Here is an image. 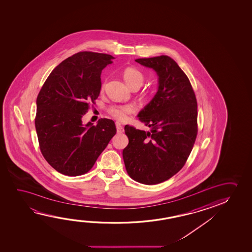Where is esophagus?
Here are the masks:
<instances>
[{"label":"esophagus","instance_id":"34e87169","mask_svg":"<svg viewBox=\"0 0 252 252\" xmlns=\"http://www.w3.org/2000/svg\"><path fill=\"white\" fill-rule=\"evenodd\" d=\"M116 128H117V132H119V133L124 132V128H123V126H122L119 122L116 123Z\"/></svg>","mask_w":252,"mask_h":252}]
</instances>
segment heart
Masks as SVG:
<instances>
[{
	"mask_svg": "<svg viewBox=\"0 0 252 252\" xmlns=\"http://www.w3.org/2000/svg\"><path fill=\"white\" fill-rule=\"evenodd\" d=\"M123 77L125 82L127 83L128 86L132 88L133 86H141L144 82V75L134 67H127L123 72ZM135 112V108L130 104L126 105H118L114 106L110 110V112L115 119L124 121L127 120L128 115Z\"/></svg>",
	"mask_w": 252,
	"mask_h": 252,
	"instance_id": "heart-1",
	"label": "heart"
}]
</instances>
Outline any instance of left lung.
<instances>
[{
	"mask_svg": "<svg viewBox=\"0 0 252 252\" xmlns=\"http://www.w3.org/2000/svg\"><path fill=\"white\" fill-rule=\"evenodd\" d=\"M135 62L157 73L158 88L137 115L151 130L125 126L129 143L123 150V159L133 180L157 185L185 165L198 132V105L189 79L170 57L161 55Z\"/></svg>",
	"mask_w": 252,
	"mask_h": 252,
	"instance_id": "8db88e82",
	"label": "left lung"
}]
</instances>
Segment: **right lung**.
<instances>
[{
	"mask_svg": "<svg viewBox=\"0 0 252 252\" xmlns=\"http://www.w3.org/2000/svg\"><path fill=\"white\" fill-rule=\"evenodd\" d=\"M110 54L81 52L56 66L37 97L35 126L42 155L60 173L85 174L116 134L113 120L83 124L89 102L101 91V74L112 64Z\"/></svg>",
	"mask_w": 252,
	"mask_h": 252,
	"instance_id": "1",
	"label": "right lung"
}]
</instances>
